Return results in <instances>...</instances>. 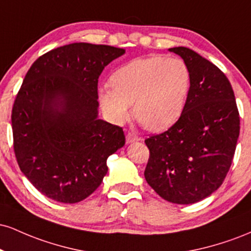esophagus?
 <instances>
[{"mask_svg":"<svg viewBox=\"0 0 251 251\" xmlns=\"http://www.w3.org/2000/svg\"><path fill=\"white\" fill-rule=\"evenodd\" d=\"M140 137L139 135H137L135 133H132V132H128L127 134H126V143H133V142H137V140H139Z\"/></svg>","mask_w":251,"mask_h":251,"instance_id":"obj_1","label":"esophagus"}]
</instances>
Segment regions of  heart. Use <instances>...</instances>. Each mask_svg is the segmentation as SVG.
<instances>
[{
    "mask_svg": "<svg viewBox=\"0 0 251 251\" xmlns=\"http://www.w3.org/2000/svg\"><path fill=\"white\" fill-rule=\"evenodd\" d=\"M111 86L98 91L103 111L116 124L131 114L150 131H164L178 122L190 93L191 73L179 57L150 55L137 57L118 67Z\"/></svg>",
    "mask_w": 251,
    "mask_h": 251,
    "instance_id": "obj_1",
    "label": "heart"
}]
</instances>
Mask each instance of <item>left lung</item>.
Masks as SVG:
<instances>
[{"label":"left lung","instance_id":"obj_1","mask_svg":"<svg viewBox=\"0 0 251 251\" xmlns=\"http://www.w3.org/2000/svg\"><path fill=\"white\" fill-rule=\"evenodd\" d=\"M188 65L191 86L185 108L168 131L146 138L145 179L171 203L206 198L226 179L240 135V113L226 74L186 47L170 48Z\"/></svg>","mask_w":251,"mask_h":251}]
</instances>
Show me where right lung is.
<instances>
[{"label": "right lung", "instance_id": "1", "mask_svg": "<svg viewBox=\"0 0 251 251\" xmlns=\"http://www.w3.org/2000/svg\"><path fill=\"white\" fill-rule=\"evenodd\" d=\"M123 48L71 43L47 51L25 74L11 111L20 169L41 194L77 203L107 174L125 145L120 126L98 119V79Z\"/></svg>", "mask_w": 251, "mask_h": 251}]
</instances>
